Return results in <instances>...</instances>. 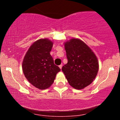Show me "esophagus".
Instances as JSON below:
<instances>
[{
  "mask_svg": "<svg viewBox=\"0 0 120 120\" xmlns=\"http://www.w3.org/2000/svg\"><path fill=\"white\" fill-rule=\"evenodd\" d=\"M59 68H60V69H61V68H62V67H63V65H62V64L60 65H59Z\"/></svg>",
  "mask_w": 120,
  "mask_h": 120,
  "instance_id": "34e87169",
  "label": "esophagus"
}]
</instances>
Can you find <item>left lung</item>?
I'll use <instances>...</instances> for the list:
<instances>
[{
    "label": "left lung",
    "mask_w": 120,
    "mask_h": 120,
    "mask_svg": "<svg viewBox=\"0 0 120 120\" xmlns=\"http://www.w3.org/2000/svg\"><path fill=\"white\" fill-rule=\"evenodd\" d=\"M68 63L62 68L69 83L78 90L93 82L99 70V63L94 53L83 41L71 39L65 43Z\"/></svg>",
    "instance_id": "left-lung-1"
}]
</instances>
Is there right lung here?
Listing matches in <instances>:
<instances>
[{
	"label": "right lung",
	"instance_id": "add662e5",
	"mask_svg": "<svg viewBox=\"0 0 120 120\" xmlns=\"http://www.w3.org/2000/svg\"><path fill=\"white\" fill-rule=\"evenodd\" d=\"M53 43L47 39H40L30 46L22 62V71L27 81L41 90L53 83L56 74L60 71L50 55Z\"/></svg>",
	"mask_w": 120,
	"mask_h": 120
}]
</instances>
